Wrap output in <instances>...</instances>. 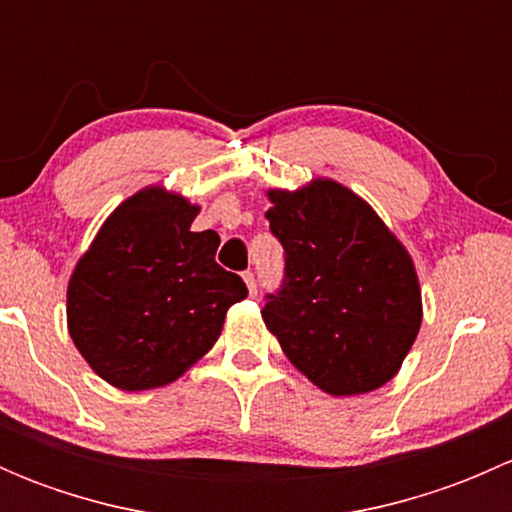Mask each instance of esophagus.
<instances>
[{
  "instance_id": "obj_1",
  "label": "esophagus",
  "mask_w": 512,
  "mask_h": 512,
  "mask_svg": "<svg viewBox=\"0 0 512 512\" xmlns=\"http://www.w3.org/2000/svg\"><path fill=\"white\" fill-rule=\"evenodd\" d=\"M242 280H245L247 292H250L252 297H255V294H257V282H255V275H252V272H245V275H242Z\"/></svg>"
}]
</instances>
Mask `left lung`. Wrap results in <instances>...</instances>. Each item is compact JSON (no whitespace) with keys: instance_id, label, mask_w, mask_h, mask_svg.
<instances>
[{"instance_id":"1","label":"left lung","mask_w":512,"mask_h":512,"mask_svg":"<svg viewBox=\"0 0 512 512\" xmlns=\"http://www.w3.org/2000/svg\"><path fill=\"white\" fill-rule=\"evenodd\" d=\"M267 200L287 280L262 309L265 327L324 394L381 389L421 329L414 257L361 195L332 178L270 188Z\"/></svg>"}]
</instances>
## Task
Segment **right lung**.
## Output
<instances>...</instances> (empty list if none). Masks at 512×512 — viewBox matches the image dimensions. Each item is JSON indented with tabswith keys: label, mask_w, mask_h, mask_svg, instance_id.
Wrapping results in <instances>:
<instances>
[{
	"label": "right lung",
	"mask_w": 512,
	"mask_h": 512,
	"mask_svg": "<svg viewBox=\"0 0 512 512\" xmlns=\"http://www.w3.org/2000/svg\"><path fill=\"white\" fill-rule=\"evenodd\" d=\"M200 205L146 185L98 227L66 287V327L86 364L121 391L178 381L223 332L245 282L215 262V230L193 232Z\"/></svg>",
	"instance_id": "obj_1"
}]
</instances>
